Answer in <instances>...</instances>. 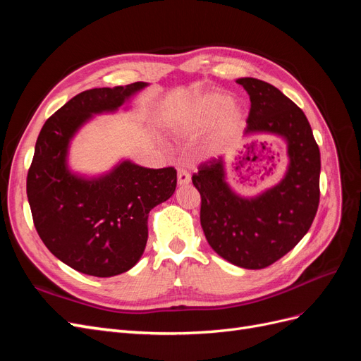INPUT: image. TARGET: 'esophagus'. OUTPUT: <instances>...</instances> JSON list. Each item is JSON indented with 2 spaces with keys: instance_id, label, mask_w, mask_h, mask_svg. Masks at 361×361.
Instances as JSON below:
<instances>
[{
  "instance_id": "obj_1",
  "label": "esophagus",
  "mask_w": 361,
  "mask_h": 361,
  "mask_svg": "<svg viewBox=\"0 0 361 361\" xmlns=\"http://www.w3.org/2000/svg\"><path fill=\"white\" fill-rule=\"evenodd\" d=\"M191 182V176L187 170L179 169L178 170V183L179 185H188Z\"/></svg>"
}]
</instances>
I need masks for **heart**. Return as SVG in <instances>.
<instances>
[{
    "mask_svg": "<svg viewBox=\"0 0 361 361\" xmlns=\"http://www.w3.org/2000/svg\"><path fill=\"white\" fill-rule=\"evenodd\" d=\"M245 125L244 108L220 92H203L171 117L174 133L191 137L208 129L202 140L204 157H220L233 146Z\"/></svg>",
    "mask_w": 361,
    "mask_h": 361,
    "instance_id": "1",
    "label": "heart"
}]
</instances>
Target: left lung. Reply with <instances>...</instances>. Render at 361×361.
Wrapping results in <instances>:
<instances>
[{"label": "left lung", "mask_w": 361, "mask_h": 361, "mask_svg": "<svg viewBox=\"0 0 361 361\" xmlns=\"http://www.w3.org/2000/svg\"><path fill=\"white\" fill-rule=\"evenodd\" d=\"M236 82L251 102L244 137L285 141L286 171L262 192L241 195L227 182V162L218 158L202 164L192 183L202 195V228L215 253L236 267L262 269L309 232L319 204L321 154L307 117L277 87L256 78Z\"/></svg>", "instance_id": "obj_1"}]
</instances>
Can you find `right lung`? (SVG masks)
I'll list each match as a JSON object with an SVG mask.
<instances>
[{
	"instance_id": "add662e5",
	"label": "right lung",
	"mask_w": 361,
	"mask_h": 361,
	"mask_svg": "<svg viewBox=\"0 0 361 361\" xmlns=\"http://www.w3.org/2000/svg\"><path fill=\"white\" fill-rule=\"evenodd\" d=\"M149 84L85 90L43 125L27 178L36 231L63 264L94 277H113L133 268L147 243L149 212L176 190L173 167L146 169L122 158L99 174L69 166L72 140L94 116L129 110Z\"/></svg>"
}]
</instances>
